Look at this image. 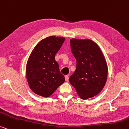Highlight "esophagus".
<instances>
[{
	"instance_id": "esophagus-1",
	"label": "esophagus",
	"mask_w": 129,
	"mask_h": 129,
	"mask_svg": "<svg viewBox=\"0 0 129 129\" xmlns=\"http://www.w3.org/2000/svg\"><path fill=\"white\" fill-rule=\"evenodd\" d=\"M64 78H65V80H66V81H69V77L68 75H66V76H64Z\"/></svg>"
}]
</instances>
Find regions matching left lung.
Segmentation results:
<instances>
[{"label": "left lung", "mask_w": 129, "mask_h": 129, "mask_svg": "<svg viewBox=\"0 0 129 129\" xmlns=\"http://www.w3.org/2000/svg\"><path fill=\"white\" fill-rule=\"evenodd\" d=\"M70 43L77 63L70 83L82 99L93 97L101 91L107 81L108 68L104 57L91 40L72 38Z\"/></svg>", "instance_id": "left-lung-1"}]
</instances>
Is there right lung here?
Segmentation results:
<instances>
[{"label":"right lung","mask_w":129,"mask_h":129,"mask_svg":"<svg viewBox=\"0 0 129 129\" xmlns=\"http://www.w3.org/2000/svg\"><path fill=\"white\" fill-rule=\"evenodd\" d=\"M64 38L50 36L40 41L32 51L26 67L29 88L37 94L48 97L65 81L55 60Z\"/></svg>","instance_id":"obj_1"}]
</instances>
